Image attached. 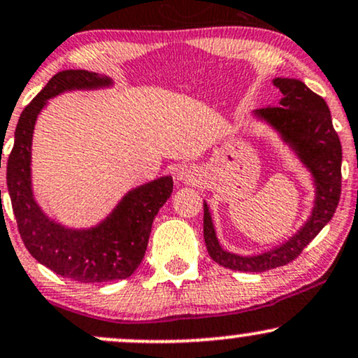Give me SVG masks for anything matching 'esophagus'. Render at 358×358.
Returning <instances> with one entry per match:
<instances>
[{
    "mask_svg": "<svg viewBox=\"0 0 358 358\" xmlns=\"http://www.w3.org/2000/svg\"><path fill=\"white\" fill-rule=\"evenodd\" d=\"M176 180H180V182H192V180L195 178L192 170H188V168H180V170H176Z\"/></svg>",
    "mask_w": 358,
    "mask_h": 358,
    "instance_id": "1",
    "label": "esophagus"
}]
</instances>
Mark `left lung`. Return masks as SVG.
<instances>
[{"label": "left lung", "instance_id": "8db88e82", "mask_svg": "<svg viewBox=\"0 0 358 358\" xmlns=\"http://www.w3.org/2000/svg\"><path fill=\"white\" fill-rule=\"evenodd\" d=\"M280 90L278 107L255 110L253 117L268 125L311 175L313 210L296 234L275 248L258 255H238L224 250L215 234L209 203L203 200V239L215 263L238 272H266L287 265L331 221L341 194V144L333 129L331 113L320 95L301 80L273 78Z\"/></svg>", "mask_w": 358, "mask_h": 358}]
</instances>
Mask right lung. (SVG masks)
<instances>
[{
  "label": "right lung",
  "mask_w": 358,
  "mask_h": 358,
  "mask_svg": "<svg viewBox=\"0 0 358 358\" xmlns=\"http://www.w3.org/2000/svg\"><path fill=\"white\" fill-rule=\"evenodd\" d=\"M112 86V78L85 69H66L50 78L20 115L6 164L8 194L25 248L47 268L81 284L122 280L136 272L146 253L152 221L173 192L170 175L131 188L107 217L90 227L66 226L49 217L35 200L32 141L42 110L62 93Z\"/></svg>",
  "instance_id": "obj_1"
}]
</instances>
